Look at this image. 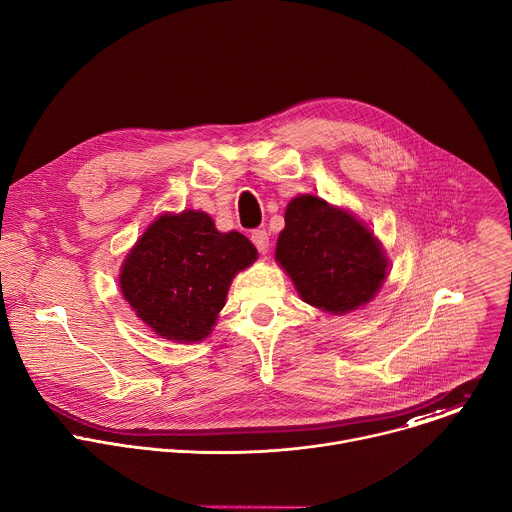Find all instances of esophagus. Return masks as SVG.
Wrapping results in <instances>:
<instances>
[{
  "mask_svg": "<svg viewBox=\"0 0 512 512\" xmlns=\"http://www.w3.org/2000/svg\"><path fill=\"white\" fill-rule=\"evenodd\" d=\"M251 241H253V245L257 247V251H259L261 255H265V253L269 251V235H267V231L255 229V231L251 233Z\"/></svg>",
  "mask_w": 512,
  "mask_h": 512,
  "instance_id": "1",
  "label": "esophagus"
}]
</instances>
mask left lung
Here are the masks:
<instances>
[{"mask_svg": "<svg viewBox=\"0 0 512 512\" xmlns=\"http://www.w3.org/2000/svg\"><path fill=\"white\" fill-rule=\"evenodd\" d=\"M275 261L302 300L330 314L369 304L387 277V257L375 235L338 206L300 194L285 208Z\"/></svg>", "mask_w": 512, "mask_h": 512, "instance_id": "left-lung-1", "label": "left lung"}]
</instances>
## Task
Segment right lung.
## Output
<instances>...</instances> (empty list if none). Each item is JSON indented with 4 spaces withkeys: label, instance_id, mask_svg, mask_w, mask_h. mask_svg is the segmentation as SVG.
Returning a JSON list of instances; mask_svg holds the SVG:
<instances>
[{
    "label": "right lung",
    "instance_id": "1",
    "mask_svg": "<svg viewBox=\"0 0 512 512\" xmlns=\"http://www.w3.org/2000/svg\"><path fill=\"white\" fill-rule=\"evenodd\" d=\"M255 259L245 235L218 233L206 212L162 214L129 251L119 285L135 316L158 336L198 342L225 308L233 277Z\"/></svg>",
    "mask_w": 512,
    "mask_h": 512
}]
</instances>
